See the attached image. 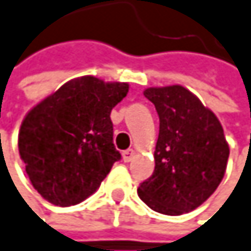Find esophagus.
Returning a JSON list of instances; mask_svg holds the SVG:
<instances>
[{"label":"esophagus","mask_w":251,"mask_h":251,"mask_svg":"<svg viewBox=\"0 0 251 251\" xmlns=\"http://www.w3.org/2000/svg\"><path fill=\"white\" fill-rule=\"evenodd\" d=\"M134 156H135V151L132 149H128V150H125L122 153V157H123L125 162H131V160L134 159Z\"/></svg>","instance_id":"esophagus-1"}]
</instances>
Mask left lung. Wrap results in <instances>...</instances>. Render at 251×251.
Segmentation results:
<instances>
[{"instance_id":"obj_1","label":"left lung","mask_w":251,"mask_h":251,"mask_svg":"<svg viewBox=\"0 0 251 251\" xmlns=\"http://www.w3.org/2000/svg\"><path fill=\"white\" fill-rule=\"evenodd\" d=\"M159 116L154 171L138 187L151 210L180 216L205 202L223 180L229 146L216 114L180 84L149 87Z\"/></svg>"}]
</instances>
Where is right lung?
<instances>
[{
	"mask_svg": "<svg viewBox=\"0 0 251 251\" xmlns=\"http://www.w3.org/2000/svg\"><path fill=\"white\" fill-rule=\"evenodd\" d=\"M128 91V83L83 75L28 111L17 146L34 189L46 201L75 205L101 186L120 159L110 113Z\"/></svg>",
	"mask_w": 251,
	"mask_h": 251,
	"instance_id": "right-lung-1",
	"label": "right lung"
}]
</instances>
